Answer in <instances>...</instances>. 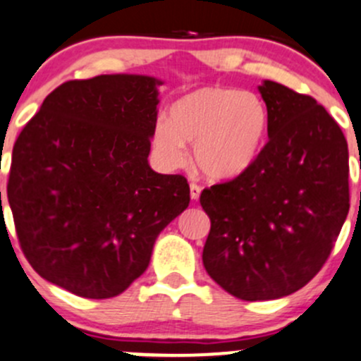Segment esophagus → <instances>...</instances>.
Wrapping results in <instances>:
<instances>
[{
  "mask_svg": "<svg viewBox=\"0 0 361 361\" xmlns=\"http://www.w3.org/2000/svg\"><path fill=\"white\" fill-rule=\"evenodd\" d=\"M189 189H191V198L198 200L200 195H202V188H200L198 184H191L189 185Z\"/></svg>",
  "mask_w": 361,
  "mask_h": 361,
  "instance_id": "obj_1",
  "label": "esophagus"
}]
</instances>
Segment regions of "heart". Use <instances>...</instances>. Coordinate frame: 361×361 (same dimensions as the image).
<instances>
[{"mask_svg": "<svg viewBox=\"0 0 361 361\" xmlns=\"http://www.w3.org/2000/svg\"><path fill=\"white\" fill-rule=\"evenodd\" d=\"M271 116L254 92L231 87H202L182 95L170 107V123L153 128V149L166 169L185 163V144L192 161L212 180H231L247 172L262 153Z\"/></svg>", "mask_w": 361, "mask_h": 361, "instance_id": "b5f03b06", "label": "heart"}]
</instances>
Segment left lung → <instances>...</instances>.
<instances>
[{
	"instance_id": "8db88e82",
	"label": "left lung",
	"mask_w": 361,
	"mask_h": 361,
	"mask_svg": "<svg viewBox=\"0 0 361 361\" xmlns=\"http://www.w3.org/2000/svg\"><path fill=\"white\" fill-rule=\"evenodd\" d=\"M259 92L271 116L261 156L200 196L210 217L203 266L243 300L280 299L313 280L349 212L341 126L310 95L269 80Z\"/></svg>"
}]
</instances>
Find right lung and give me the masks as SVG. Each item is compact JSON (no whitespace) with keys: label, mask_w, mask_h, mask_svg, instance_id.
Here are the masks:
<instances>
[{"label":"right lung","mask_w":361,"mask_h":361,"mask_svg":"<svg viewBox=\"0 0 361 361\" xmlns=\"http://www.w3.org/2000/svg\"><path fill=\"white\" fill-rule=\"evenodd\" d=\"M159 85L142 74L68 81L15 142L6 192L22 252L39 276L74 295L126 290L189 205L185 177L147 161Z\"/></svg>","instance_id":"1"}]
</instances>
